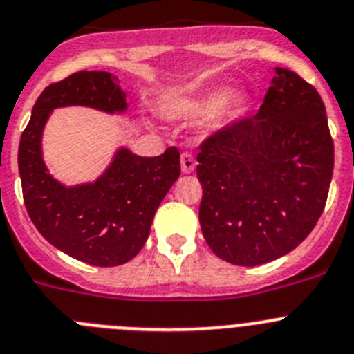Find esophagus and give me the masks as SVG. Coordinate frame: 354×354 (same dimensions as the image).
Segmentation results:
<instances>
[{
  "label": "esophagus",
  "mask_w": 354,
  "mask_h": 354,
  "mask_svg": "<svg viewBox=\"0 0 354 354\" xmlns=\"http://www.w3.org/2000/svg\"><path fill=\"white\" fill-rule=\"evenodd\" d=\"M180 162H181V173L183 174H190L196 171V166H197L196 158H194L190 153H187V151H183V153H181Z\"/></svg>",
  "instance_id": "1"
}]
</instances>
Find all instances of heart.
I'll list each match as a JSON object with an SVG mask.
<instances>
[{
    "instance_id": "1",
    "label": "heart",
    "mask_w": 354,
    "mask_h": 354,
    "mask_svg": "<svg viewBox=\"0 0 354 354\" xmlns=\"http://www.w3.org/2000/svg\"><path fill=\"white\" fill-rule=\"evenodd\" d=\"M243 104L239 92H230L229 87H213L196 94L176 95L167 102V115L174 120H199L216 113L218 122L232 113Z\"/></svg>"
}]
</instances>
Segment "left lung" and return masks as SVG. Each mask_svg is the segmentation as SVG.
I'll return each mask as SVG.
<instances>
[{
    "mask_svg": "<svg viewBox=\"0 0 354 354\" xmlns=\"http://www.w3.org/2000/svg\"><path fill=\"white\" fill-rule=\"evenodd\" d=\"M259 113L201 145L199 222L213 253L234 266L281 259L315 229L328 196L333 143L318 91L274 68Z\"/></svg>",
    "mask_w": 354,
    "mask_h": 354,
    "instance_id": "left-lung-1",
    "label": "left lung"
}]
</instances>
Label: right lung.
<instances>
[{"label": "right lung", "instance_id": "add662e5", "mask_svg": "<svg viewBox=\"0 0 354 354\" xmlns=\"http://www.w3.org/2000/svg\"><path fill=\"white\" fill-rule=\"evenodd\" d=\"M68 106L125 115L127 92L111 73L80 71L39 94L19 145L26 209L38 232L66 255L95 267L122 266L147 243L155 211L180 176V153L171 147L141 157L118 147L95 180L64 185L48 171L41 140L52 111Z\"/></svg>", "mask_w": 354, "mask_h": 354}]
</instances>
